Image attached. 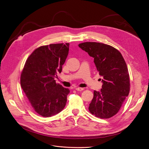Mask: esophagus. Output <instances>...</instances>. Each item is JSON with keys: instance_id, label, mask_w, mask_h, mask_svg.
<instances>
[{"instance_id": "obj_1", "label": "esophagus", "mask_w": 149, "mask_h": 149, "mask_svg": "<svg viewBox=\"0 0 149 149\" xmlns=\"http://www.w3.org/2000/svg\"><path fill=\"white\" fill-rule=\"evenodd\" d=\"M75 90L77 91H82L84 90V88H81V87H76Z\"/></svg>"}]
</instances>
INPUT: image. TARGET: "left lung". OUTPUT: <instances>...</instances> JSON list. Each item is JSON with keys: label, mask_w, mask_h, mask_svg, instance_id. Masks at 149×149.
<instances>
[{"label": "left lung", "mask_w": 149, "mask_h": 149, "mask_svg": "<svg viewBox=\"0 0 149 149\" xmlns=\"http://www.w3.org/2000/svg\"><path fill=\"white\" fill-rule=\"evenodd\" d=\"M78 46L94 58L103 83L100 91H94L88 110L97 117L109 118L119 111L129 94L130 77L126 63L118 50L109 45L86 42Z\"/></svg>", "instance_id": "obj_1"}]
</instances>
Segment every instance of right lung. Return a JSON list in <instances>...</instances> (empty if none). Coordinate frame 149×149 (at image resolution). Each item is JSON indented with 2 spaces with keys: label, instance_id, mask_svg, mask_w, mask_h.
Here are the masks:
<instances>
[{
  "label": "right lung",
  "instance_id": "1",
  "mask_svg": "<svg viewBox=\"0 0 149 149\" xmlns=\"http://www.w3.org/2000/svg\"><path fill=\"white\" fill-rule=\"evenodd\" d=\"M69 43L41 46L26 61L20 75V85L36 113L49 117L61 111L67 103L68 88L56 83L69 51Z\"/></svg>",
  "mask_w": 149,
  "mask_h": 149
}]
</instances>
